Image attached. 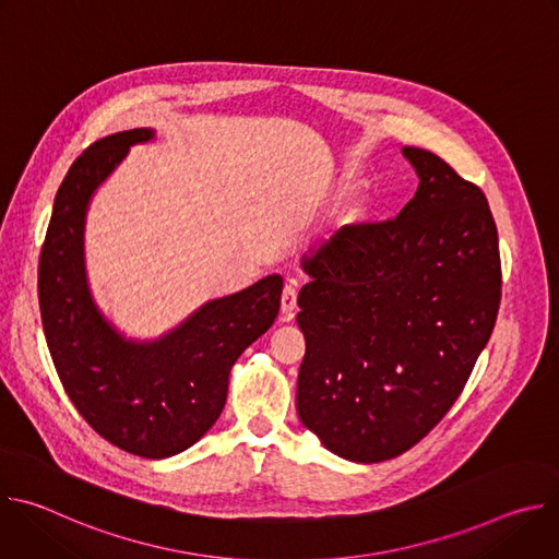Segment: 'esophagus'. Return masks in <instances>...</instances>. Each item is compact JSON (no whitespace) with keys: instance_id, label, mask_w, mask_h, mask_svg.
Listing matches in <instances>:
<instances>
[{"instance_id":"34e87169","label":"esophagus","mask_w":559,"mask_h":559,"mask_svg":"<svg viewBox=\"0 0 559 559\" xmlns=\"http://www.w3.org/2000/svg\"><path fill=\"white\" fill-rule=\"evenodd\" d=\"M296 298H298V283L294 278H289L283 287V296H281V309H283V321H289L296 313Z\"/></svg>"}]
</instances>
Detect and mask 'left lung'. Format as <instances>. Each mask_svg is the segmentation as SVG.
Segmentation results:
<instances>
[{
	"label": "left lung",
	"mask_w": 559,
	"mask_h": 559,
	"mask_svg": "<svg viewBox=\"0 0 559 559\" xmlns=\"http://www.w3.org/2000/svg\"><path fill=\"white\" fill-rule=\"evenodd\" d=\"M403 152L420 177L414 199L393 218L347 225L302 261L298 418L354 462L401 455L447 416L502 298L485 192L429 150Z\"/></svg>",
	"instance_id": "1"
}]
</instances>
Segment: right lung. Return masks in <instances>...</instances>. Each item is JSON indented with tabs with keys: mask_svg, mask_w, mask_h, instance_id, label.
Here are the masks:
<instances>
[{
	"mask_svg": "<svg viewBox=\"0 0 559 559\" xmlns=\"http://www.w3.org/2000/svg\"><path fill=\"white\" fill-rule=\"evenodd\" d=\"M152 130L110 134L74 158L61 181L39 254V311L48 352L74 409L110 444L150 460L192 447L221 416L236 358L265 334L283 278L203 305L166 338L123 341L95 309L82 257L86 205L132 143Z\"/></svg>",
	"mask_w": 559,
	"mask_h": 559,
	"instance_id": "add662e5",
	"label": "right lung"
}]
</instances>
